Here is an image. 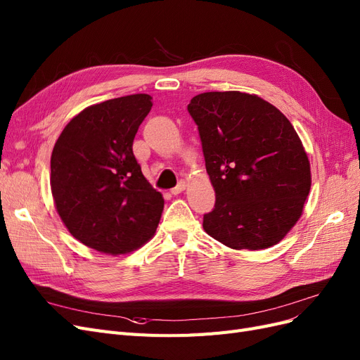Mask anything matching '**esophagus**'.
Instances as JSON below:
<instances>
[{
  "label": "esophagus",
  "mask_w": 360,
  "mask_h": 360,
  "mask_svg": "<svg viewBox=\"0 0 360 360\" xmlns=\"http://www.w3.org/2000/svg\"><path fill=\"white\" fill-rule=\"evenodd\" d=\"M184 189H186V183H184V181L181 180V181H179V184H177L176 188L171 189V193H172V195H179V193H181Z\"/></svg>",
  "instance_id": "obj_1"
}]
</instances>
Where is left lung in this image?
<instances>
[{"label":"left lung","instance_id":"left-lung-1","mask_svg":"<svg viewBox=\"0 0 360 360\" xmlns=\"http://www.w3.org/2000/svg\"><path fill=\"white\" fill-rule=\"evenodd\" d=\"M188 111L216 192L214 209L202 219L205 233L233 249L279 243L311 189L309 160L288 118L240 91L198 94Z\"/></svg>","mask_w":360,"mask_h":360}]
</instances>
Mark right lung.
<instances>
[{
    "label": "right lung",
    "instance_id": "1",
    "mask_svg": "<svg viewBox=\"0 0 360 360\" xmlns=\"http://www.w3.org/2000/svg\"><path fill=\"white\" fill-rule=\"evenodd\" d=\"M148 94L85 108L64 127L51 156V189L70 234L105 254H126L155 234L163 210L134 155L150 112Z\"/></svg>",
    "mask_w": 360,
    "mask_h": 360
}]
</instances>
